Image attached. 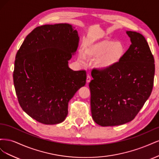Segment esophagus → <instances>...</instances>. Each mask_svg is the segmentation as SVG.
I'll return each mask as SVG.
<instances>
[{"label":"esophagus","mask_w":159,"mask_h":159,"mask_svg":"<svg viewBox=\"0 0 159 159\" xmlns=\"http://www.w3.org/2000/svg\"><path fill=\"white\" fill-rule=\"evenodd\" d=\"M90 81H91V77H90V75H88L87 78H86V81H87V83H89Z\"/></svg>","instance_id":"1"}]
</instances>
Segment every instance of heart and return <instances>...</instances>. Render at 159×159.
Here are the masks:
<instances>
[{
    "label": "heart",
    "mask_w": 159,
    "mask_h": 159,
    "mask_svg": "<svg viewBox=\"0 0 159 159\" xmlns=\"http://www.w3.org/2000/svg\"><path fill=\"white\" fill-rule=\"evenodd\" d=\"M125 46L121 41H116L111 38H103L86 45L84 53H78V60L84 63L87 56L96 59L95 65L101 70L111 68L121 61L125 53Z\"/></svg>",
    "instance_id": "obj_1"
}]
</instances>
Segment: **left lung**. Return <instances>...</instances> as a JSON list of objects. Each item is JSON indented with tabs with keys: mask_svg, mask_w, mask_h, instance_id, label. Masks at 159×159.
<instances>
[{
	"mask_svg": "<svg viewBox=\"0 0 159 159\" xmlns=\"http://www.w3.org/2000/svg\"><path fill=\"white\" fill-rule=\"evenodd\" d=\"M126 33L131 44L121 61L107 70L91 72V115L102 127L132 121L152 89L155 60L148 43L140 33Z\"/></svg>",
	"mask_w": 159,
	"mask_h": 159,
	"instance_id": "8db88e82",
	"label": "left lung"
}]
</instances>
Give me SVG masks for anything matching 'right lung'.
<instances>
[{
    "mask_svg": "<svg viewBox=\"0 0 159 159\" xmlns=\"http://www.w3.org/2000/svg\"><path fill=\"white\" fill-rule=\"evenodd\" d=\"M78 31L69 24L38 26L16 53L13 80L19 104L36 121L63 122L68 102L86 82L85 71H74L68 61L78 49Z\"/></svg>",
    "mask_w": 159,
    "mask_h": 159,
    "instance_id": "1",
    "label": "right lung"
}]
</instances>
